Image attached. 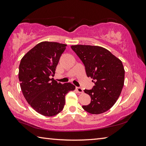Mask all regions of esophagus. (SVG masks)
Returning a JSON list of instances; mask_svg holds the SVG:
<instances>
[{"label":"esophagus","instance_id":"esophagus-1","mask_svg":"<svg viewBox=\"0 0 146 146\" xmlns=\"http://www.w3.org/2000/svg\"><path fill=\"white\" fill-rule=\"evenodd\" d=\"M76 90H77V92H78V93H80V94H81V93H83V92L82 88L78 87V86H77V87H76Z\"/></svg>","mask_w":146,"mask_h":146}]
</instances>
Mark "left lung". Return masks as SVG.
Here are the masks:
<instances>
[{"label":"left lung","mask_w":146,"mask_h":146,"mask_svg":"<svg viewBox=\"0 0 146 146\" xmlns=\"http://www.w3.org/2000/svg\"><path fill=\"white\" fill-rule=\"evenodd\" d=\"M71 49L84 64L86 75L95 85L84 92L91 102L83 108L92 114L105 112L115 104L124 84L125 70L122 61L100 46H71Z\"/></svg>","instance_id":"obj_1"}]
</instances>
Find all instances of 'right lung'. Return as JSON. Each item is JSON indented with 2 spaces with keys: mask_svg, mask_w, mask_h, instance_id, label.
Segmentation results:
<instances>
[{
  "mask_svg": "<svg viewBox=\"0 0 146 146\" xmlns=\"http://www.w3.org/2000/svg\"><path fill=\"white\" fill-rule=\"evenodd\" d=\"M66 44L44 41L31 49L21 59L19 80L28 104L37 112L51 117L63 109L65 96L73 91L70 83L61 84L53 78L55 70Z\"/></svg>",
  "mask_w": 146,
  "mask_h": 146,
  "instance_id": "right-lung-1",
  "label": "right lung"
}]
</instances>
